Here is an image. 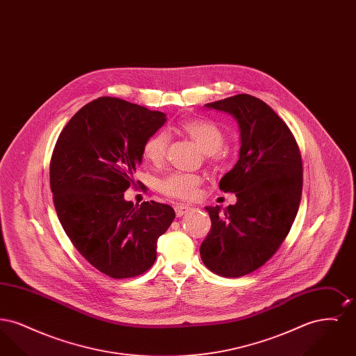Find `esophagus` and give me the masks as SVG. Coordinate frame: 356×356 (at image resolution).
<instances>
[{
	"mask_svg": "<svg viewBox=\"0 0 356 356\" xmlns=\"http://www.w3.org/2000/svg\"><path fill=\"white\" fill-rule=\"evenodd\" d=\"M189 209H191V207L186 205V204H176L175 205V212H176L177 218H181L183 215H186Z\"/></svg>",
	"mask_w": 356,
	"mask_h": 356,
	"instance_id": "34e87169",
	"label": "esophagus"
}]
</instances>
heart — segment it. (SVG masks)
Masks as SVG:
<instances>
[{
    "label": "heart",
    "instance_id": "b5f03b06",
    "mask_svg": "<svg viewBox=\"0 0 356 356\" xmlns=\"http://www.w3.org/2000/svg\"><path fill=\"white\" fill-rule=\"evenodd\" d=\"M179 129L188 136L195 144L207 153L208 161L215 167H222L228 163V151L222 148L225 135L219 125L205 119L186 120ZM170 136L165 131H159L149 136L143 145V156L145 160L159 165L164 161L168 149ZM203 177L196 173L170 172L157 181V188L165 196L175 199H191L196 195Z\"/></svg>",
    "mask_w": 356,
    "mask_h": 356
}]
</instances>
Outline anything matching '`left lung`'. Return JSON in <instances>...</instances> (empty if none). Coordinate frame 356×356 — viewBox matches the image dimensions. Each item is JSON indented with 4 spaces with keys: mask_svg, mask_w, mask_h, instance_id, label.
<instances>
[{
    "mask_svg": "<svg viewBox=\"0 0 356 356\" xmlns=\"http://www.w3.org/2000/svg\"><path fill=\"white\" fill-rule=\"evenodd\" d=\"M207 106L237 120L241 147L219 183L236 204L205 207L212 225L200 256L208 270L240 277L264 266L287 237L302 199V154L287 124L260 99L244 93Z\"/></svg>",
    "mask_w": 356,
    "mask_h": 356,
    "instance_id": "1",
    "label": "left lung"
}]
</instances>
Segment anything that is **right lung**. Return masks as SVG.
<instances>
[{"label": "right lung", "instance_id": "right-lung-1", "mask_svg": "<svg viewBox=\"0 0 356 356\" xmlns=\"http://www.w3.org/2000/svg\"><path fill=\"white\" fill-rule=\"evenodd\" d=\"M164 122L163 112L99 97L69 120L51 153V191L58 220L85 260L113 279L148 271L157 238L175 219L168 204L135 207L124 199L145 140Z\"/></svg>", "mask_w": 356, "mask_h": 356}]
</instances>
